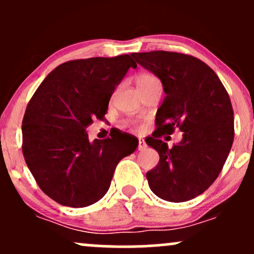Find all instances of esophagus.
I'll list each match as a JSON object with an SVG mask.
<instances>
[{
  "label": "esophagus",
  "instance_id": "obj_1",
  "mask_svg": "<svg viewBox=\"0 0 254 254\" xmlns=\"http://www.w3.org/2000/svg\"><path fill=\"white\" fill-rule=\"evenodd\" d=\"M145 148H147V143H145V142H144V139L139 138V141H138V150H144Z\"/></svg>",
  "mask_w": 254,
  "mask_h": 254
}]
</instances>
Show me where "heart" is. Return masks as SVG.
<instances>
[{"label": "heart", "mask_w": 254, "mask_h": 254, "mask_svg": "<svg viewBox=\"0 0 254 254\" xmlns=\"http://www.w3.org/2000/svg\"><path fill=\"white\" fill-rule=\"evenodd\" d=\"M154 80H156V78L154 76H151V75L142 74V75H139L138 77H137L136 82H137V86H141V84L148 83V82H150V81H154Z\"/></svg>", "instance_id": "obj_1"}]
</instances>
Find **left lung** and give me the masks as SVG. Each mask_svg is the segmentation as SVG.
Segmentation results:
<instances>
[{
	"label": "left lung",
	"mask_w": 254,
	"mask_h": 254,
	"mask_svg": "<svg viewBox=\"0 0 254 254\" xmlns=\"http://www.w3.org/2000/svg\"><path fill=\"white\" fill-rule=\"evenodd\" d=\"M161 81L166 97L156 112V131L145 142L160 155L147 172L150 190L180 203L203 193L222 170L234 139V113L228 93L209 65L168 51L131 54ZM179 127L183 138L168 148L159 139Z\"/></svg>",
	"instance_id": "1"
}]
</instances>
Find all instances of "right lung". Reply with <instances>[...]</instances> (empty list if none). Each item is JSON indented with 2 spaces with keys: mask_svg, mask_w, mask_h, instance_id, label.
Returning <instances> with one entry per match:
<instances>
[{
  "mask_svg": "<svg viewBox=\"0 0 254 254\" xmlns=\"http://www.w3.org/2000/svg\"><path fill=\"white\" fill-rule=\"evenodd\" d=\"M129 55L69 61L54 69L30 100L22 121V153L45 194L83 208L109 191L118 162L136 150L127 133L89 141L86 129L101 119L130 68Z\"/></svg>",
  "mask_w": 254,
  "mask_h": 254,
  "instance_id": "obj_1",
  "label": "right lung"
}]
</instances>
